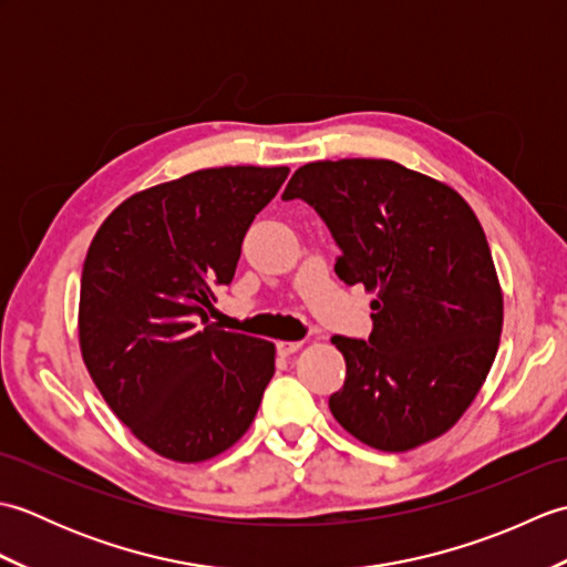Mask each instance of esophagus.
I'll list each match as a JSON object with an SVG mask.
<instances>
[{"label":"esophagus","instance_id":"1","mask_svg":"<svg viewBox=\"0 0 567 567\" xmlns=\"http://www.w3.org/2000/svg\"><path fill=\"white\" fill-rule=\"evenodd\" d=\"M302 348V341H277V353L280 355H292Z\"/></svg>","mask_w":567,"mask_h":567}]
</instances>
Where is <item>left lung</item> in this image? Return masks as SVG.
<instances>
[{"mask_svg": "<svg viewBox=\"0 0 567 567\" xmlns=\"http://www.w3.org/2000/svg\"><path fill=\"white\" fill-rule=\"evenodd\" d=\"M282 199H305L341 248L336 275L372 299L368 339L333 336L346 382L336 421L370 449L439 439L495 363L502 290L483 226L449 185L394 161L307 163Z\"/></svg>", "mask_w": 567, "mask_h": 567, "instance_id": "8db88e82", "label": "left lung"}]
</instances>
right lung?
<instances>
[{"label": "right lung", "mask_w": 567, "mask_h": 567, "mask_svg": "<svg viewBox=\"0 0 567 567\" xmlns=\"http://www.w3.org/2000/svg\"><path fill=\"white\" fill-rule=\"evenodd\" d=\"M287 175L256 165L189 173L118 204L92 238L80 280L82 360L112 412L171 461H209L256 419L275 346L207 323V311Z\"/></svg>", "instance_id": "right-lung-1"}]
</instances>
